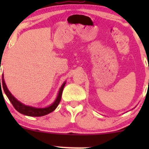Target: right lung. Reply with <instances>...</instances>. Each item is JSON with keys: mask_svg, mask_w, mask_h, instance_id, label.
<instances>
[{"mask_svg": "<svg viewBox=\"0 0 149 149\" xmlns=\"http://www.w3.org/2000/svg\"><path fill=\"white\" fill-rule=\"evenodd\" d=\"M1 82L2 83V85H1H1H2L3 90H4L5 93L8 97V98L9 99L12 104L13 105V107L18 112H19L20 113L24 114L25 116H33V117H39V116H43L47 115V114L49 113L52 112L53 111H54L56 109V108L58 107L59 102L61 101V95H62L63 89H64L65 84H66V81L63 83L62 85L61 86L60 89H59V92H58V95L56 100H54V102L49 105V107H44V108H36L33 107H31V106H27L25 104H22V102H20L19 101L17 100L15 97L13 96L11 94V92L9 91L8 88H7V85L5 83L4 80V76H2V80L1 81L0 79V84Z\"/></svg>", "mask_w": 149, "mask_h": 149, "instance_id": "add662e5", "label": "right lung"}]
</instances>
